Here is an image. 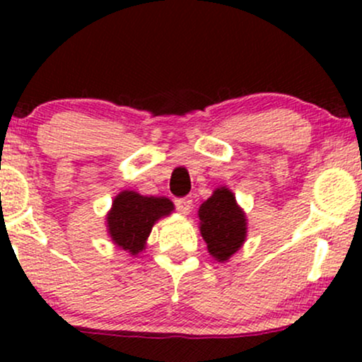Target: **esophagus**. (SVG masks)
<instances>
[{
	"label": "esophagus",
	"mask_w": 362,
	"mask_h": 362,
	"mask_svg": "<svg viewBox=\"0 0 362 362\" xmlns=\"http://www.w3.org/2000/svg\"><path fill=\"white\" fill-rule=\"evenodd\" d=\"M175 206H177V209L180 211L182 214H189L190 211H192V199H189V197L177 199Z\"/></svg>",
	"instance_id": "obj_1"
}]
</instances>
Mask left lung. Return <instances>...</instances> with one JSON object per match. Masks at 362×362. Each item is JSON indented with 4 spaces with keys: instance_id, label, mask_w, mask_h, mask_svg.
<instances>
[{
    "instance_id": "left-lung-1",
    "label": "left lung",
    "mask_w": 362,
    "mask_h": 362,
    "mask_svg": "<svg viewBox=\"0 0 362 362\" xmlns=\"http://www.w3.org/2000/svg\"><path fill=\"white\" fill-rule=\"evenodd\" d=\"M201 235L207 250L218 262H226L247 238V218L236 204L233 192L226 187L216 189L199 207Z\"/></svg>"
}]
</instances>
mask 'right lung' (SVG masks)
Returning <instances> with one entry per match:
<instances>
[{
  "label": "right lung",
  "instance_id": "right-lung-1",
  "mask_svg": "<svg viewBox=\"0 0 362 362\" xmlns=\"http://www.w3.org/2000/svg\"><path fill=\"white\" fill-rule=\"evenodd\" d=\"M172 211L173 202L167 197H148L134 190H124L112 202L107 231L120 250L138 255L146 247L153 224Z\"/></svg>",
  "mask_w": 362,
  "mask_h": 362
}]
</instances>
